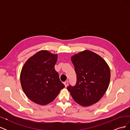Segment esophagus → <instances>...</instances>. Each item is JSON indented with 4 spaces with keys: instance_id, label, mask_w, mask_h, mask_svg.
<instances>
[{
    "instance_id": "obj_1",
    "label": "esophagus",
    "mask_w": 130,
    "mask_h": 130,
    "mask_svg": "<svg viewBox=\"0 0 130 130\" xmlns=\"http://www.w3.org/2000/svg\"><path fill=\"white\" fill-rule=\"evenodd\" d=\"M64 85L66 87H67V86H68V81H66V82H64Z\"/></svg>"
}]
</instances>
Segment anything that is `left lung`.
I'll return each mask as SVG.
<instances>
[{
    "label": "left lung",
    "mask_w": 130,
    "mask_h": 130,
    "mask_svg": "<svg viewBox=\"0 0 130 130\" xmlns=\"http://www.w3.org/2000/svg\"><path fill=\"white\" fill-rule=\"evenodd\" d=\"M76 74V84L67 89L74 100L82 106L99 101L107 90L111 72L106 62L99 55L84 50L72 56Z\"/></svg>",
    "instance_id": "left-lung-1"
}]
</instances>
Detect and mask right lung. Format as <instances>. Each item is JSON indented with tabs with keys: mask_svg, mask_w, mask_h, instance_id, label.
Masks as SVG:
<instances>
[{
	"mask_svg": "<svg viewBox=\"0 0 130 130\" xmlns=\"http://www.w3.org/2000/svg\"><path fill=\"white\" fill-rule=\"evenodd\" d=\"M57 54L41 50L29 58L21 70L20 80L25 95L34 103L45 105L64 87L54 68Z\"/></svg>",
	"mask_w": 130,
	"mask_h": 130,
	"instance_id": "obj_1",
	"label": "right lung"
}]
</instances>
